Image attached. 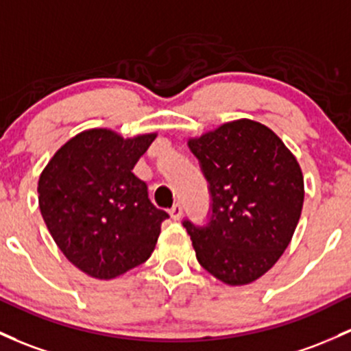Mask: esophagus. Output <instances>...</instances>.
<instances>
[{
    "label": "esophagus",
    "mask_w": 351,
    "mask_h": 351,
    "mask_svg": "<svg viewBox=\"0 0 351 351\" xmlns=\"http://www.w3.org/2000/svg\"><path fill=\"white\" fill-rule=\"evenodd\" d=\"M169 215H171L173 219H180L183 215V206L180 205V203H176V205H173L171 210H169Z\"/></svg>",
    "instance_id": "esophagus-1"
}]
</instances>
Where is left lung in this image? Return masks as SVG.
<instances>
[{
	"label": "left lung",
	"instance_id": "obj_1",
	"mask_svg": "<svg viewBox=\"0 0 351 351\" xmlns=\"http://www.w3.org/2000/svg\"><path fill=\"white\" fill-rule=\"evenodd\" d=\"M210 184L205 226H183L208 273L240 287L263 276L290 245L305 186L293 153L268 126L234 119L188 140Z\"/></svg>",
	"mask_w": 351,
	"mask_h": 351
}]
</instances>
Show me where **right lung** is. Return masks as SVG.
<instances>
[{
	"label": "right lung",
	"instance_id": "add662e5",
	"mask_svg": "<svg viewBox=\"0 0 351 351\" xmlns=\"http://www.w3.org/2000/svg\"><path fill=\"white\" fill-rule=\"evenodd\" d=\"M156 133L123 138L93 128L68 140L38 182L43 219L63 255L86 275L111 280L152 256L168 213L133 173Z\"/></svg>",
	"mask_w": 351,
	"mask_h": 351
}]
</instances>
